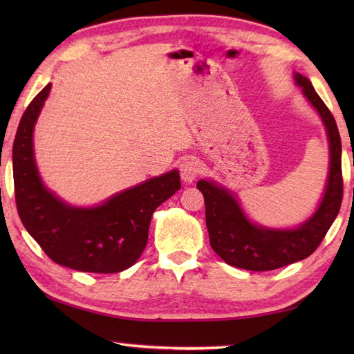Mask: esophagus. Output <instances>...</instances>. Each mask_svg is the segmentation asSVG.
Instances as JSON below:
<instances>
[{
	"label": "esophagus",
	"mask_w": 354,
	"mask_h": 354,
	"mask_svg": "<svg viewBox=\"0 0 354 354\" xmlns=\"http://www.w3.org/2000/svg\"><path fill=\"white\" fill-rule=\"evenodd\" d=\"M179 170H181L183 181L187 183V184H192L199 175L201 165H199L198 161H194L190 158V160H184L181 162V165H179Z\"/></svg>",
	"instance_id": "1"
}]
</instances>
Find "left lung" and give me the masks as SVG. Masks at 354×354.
<instances>
[{"mask_svg":"<svg viewBox=\"0 0 354 354\" xmlns=\"http://www.w3.org/2000/svg\"><path fill=\"white\" fill-rule=\"evenodd\" d=\"M295 85L318 112L328 141V173L324 192L315 212L297 227L277 228L254 222L236 193L213 181L201 179L209 245L228 265L246 270H272L304 260L317 250L332 227L342 202L341 137L332 112L319 99L312 82L293 73Z\"/></svg>","mask_w":354,"mask_h":354,"instance_id":"left-lung-1","label":"left lung"}]
</instances>
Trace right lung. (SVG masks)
<instances>
[{
    "mask_svg": "<svg viewBox=\"0 0 354 354\" xmlns=\"http://www.w3.org/2000/svg\"><path fill=\"white\" fill-rule=\"evenodd\" d=\"M50 91L51 84L28 104L13 141L15 198L22 225L57 265L80 272H122L145 251L155 209L181 189L179 170L93 207L68 204L44 184L35 156V126Z\"/></svg>",
    "mask_w": 354,
    "mask_h": 354,
    "instance_id": "right-lung-1",
    "label": "right lung"
}]
</instances>
